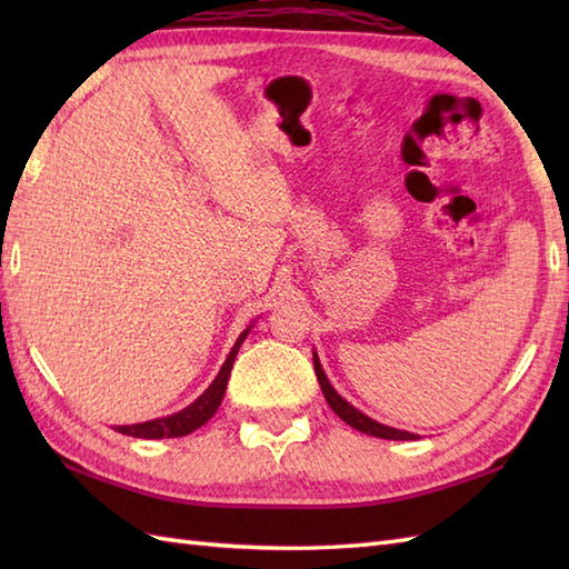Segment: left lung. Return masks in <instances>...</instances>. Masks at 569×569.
I'll list each match as a JSON object with an SVG mask.
<instances>
[{"label": "left lung", "mask_w": 569, "mask_h": 569, "mask_svg": "<svg viewBox=\"0 0 569 569\" xmlns=\"http://www.w3.org/2000/svg\"><path fill=\"white\" fill-rule=\"evenodd\" d=\"M312 361H316V377H318V381H320V389H322V393H325V401L330 403V408L347 422V426H352V428L359 430V432L373 435V438H383V440H416L413 432H406V430H396V428H389V426H381V422L367 418V416L361 413V410H357L355 406H349V403L345 401V398H342L340 393H337V391L332 389V386H330L328 377H325V371H322V367H320L318 357L312 359Z\"/></svg>", "instance_id": "obj_1"}]
</instances>
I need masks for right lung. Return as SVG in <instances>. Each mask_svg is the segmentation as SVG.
<instances>
[{"label":"right lung","instance_id":"1","mask_svg":"<svg viewBox=\"0 0 569 569\" xmlns=\"http://www.w3.org/2000/svg\"><path fill=\"white\" fill-rule=\"evenodd\" d=\"M247 332L239 335V340L232 347V352H229V357H227V361L222 365L220 373H217V379L210 383V389L204 391L196 403H190L188 408L180 410V413H173V416H168V418L149 420V422H137V426H119L114 430H119L122 435H131V438L159 440V438H183V435H190L192 430H198L200 426H204V422H208L214 416V410L220 408V403H222L229 371H232L234 357L239 352L241 342L247 340Z\"/></svg>","mask_w":569,"mask_h":569}]
</instances>
